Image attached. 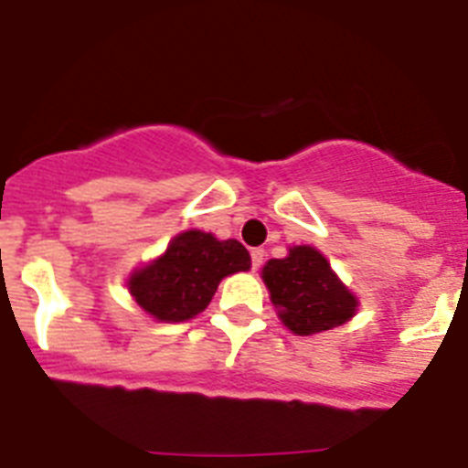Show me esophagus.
Returning <instances> with one entry per match:
<instances>
[{
    "mask_svg": "<svg viewBox=\"0 0 468 468\" xmlns=\"http://www.w3.org/2000/svg\"><path fill=\"white\" fill-rule=\"evenodd\" d=\"M251 268H254V271H259V268L263 266V259H266V251L263 250H251Z\"/></svg>",
    "mask_w": 468,
    "mask_h": 468,
    "instance_id": "1",
    "label": "esophagus"
}]
</instances>
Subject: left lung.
Returning a JSON list of instances; mask_svg holds the SVG:
<instances>
[{"label":"left lung","instance_id":"1","mask_svg":"<svg viewBox=\"0 0 468 468\" xmlns=\"http://www.w3.org/2000/svg\"><path fill=\"white\" fill-rule=\"evenodd\" d=\"M263 282L280 320L294 335L332 330L353 318L356 296L332 273L327 259L313 247H292L284 259L263 266Z\"/></svg>","mask_w":468,"mask_h":468}]
</instances>
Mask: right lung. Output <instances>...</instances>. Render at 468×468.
<instances>
[{
  "label": "right lung",
  "mask_w": 468,
  "mask_h": 468,
  "mask_svg": "<svg viewBox=\"0 0 468 468\" xmlns=\"http://www.w3.org/2000/svg\"><path fill=\"white\" fill-rule=\"evenodd\" d=\"M250 266V251L238 239L186 230L169 242L157 261L132 275L129 292L153 318L181 323L205 311L226 275Z\"/></svg>",
  "instance_id": "right-lung-1"
}]
</instances>
